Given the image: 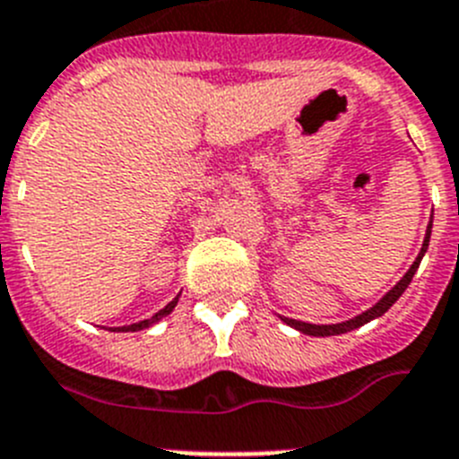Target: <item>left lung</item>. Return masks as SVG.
<instances>
[{
    "label": "left lung",
    "mask_w": 459,
    "mask_h": 459,
    "mask_svg": "<svg viewBox=\"0 0 459 459\" xmlns=\"http://www.w3.org/2000/svg\"><path fill=\"white\" fill-rule=\"evenodd\" d=\"M429 235H432V221H429V224H428V233H425V240H422L420 254H418V256H416V261H413V265H411V268L406 270V274H404V277H402L400 281H397V284L393 286V289H390L388 293H385V296L381 298V300L377 302V305H374V307H369L368 312L358 314V316L349 318V321H342V324H330V325L305 324V321H296V318H286V316H281V321H284L286 325H290V328L300 330V333H305V334H312V337H330V334H342V333H351V330L360 328V325L369 324V321H374V318L384 316V314L388 312L390 307H393V305H395L397 300H400V296H402V293H404V290H406V286L411 284L413 274H416V270H418V265H420L422 256H425V252H428V245H429Z\"/></svg>",
    "instance_id": "8db88e82"
}]
</instances>
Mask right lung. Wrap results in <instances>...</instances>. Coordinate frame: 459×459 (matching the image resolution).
I'll return each instance as SVG.
<instances>
[{"label": "right lung", "mask_w": 459, "mask_h": 459, "mask_svg": "<svg viewBox=\"0 0 459 459\" xmlns=\"http://www.w3.org/2000/svg\"><path fill=\"white\" fill-rule=\"evenodd\" d=\"M178 300H180V296H178V298H173V300H170L169 305L163 307V309H159V312L154 314V316L145 318V321H138V324L122 325V328H113V333H138V330H145V328H150V325L159 324V321H161V318H166V316H169V314L173 312V309H175V305H178Z\"/></svg>", "instance_id": "1"}]
</instances>
